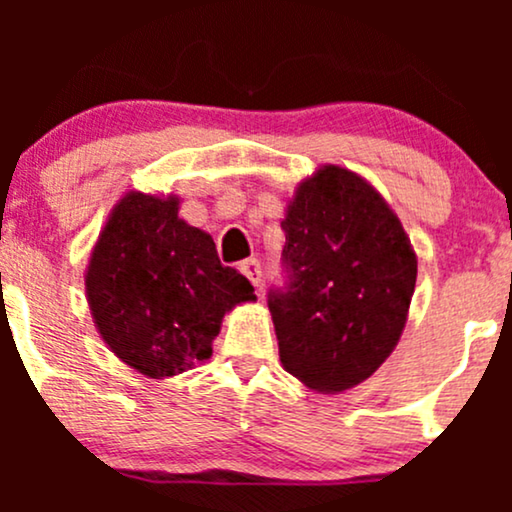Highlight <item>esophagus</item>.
<instances>
[{
  "instance_id": "obj_1",
  "label": "esophagus",
  "mask_w": 512,
  "mask_h": 512,
  "mask_svg": "<svg viewBox=\"0 0 512 512\" xmlns=\"http://www.w3.org/2000/svg\"><path fill=\"white\" fill-rule=\"evenodd\" d=\"M240 272L250 279L252 286H260L262 284V264L257 260H243L240 262Z\"/></svg>"
}]
</instances>
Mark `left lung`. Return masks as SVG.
<instances>
[{"label": "left lung", "instance_id": "8db88e82", "mask_svg": "<svg viewBox=\"0 0 512 512\" xmlns=\"http://www.w3.org/2000/svg\"><path fill=\"white\" fill-rule=\"evenodd\" d=\"M281 284L267 293L284 368L320 392L373 375L407 322L416 255L385 199L325 166L281 221Z\"/></svg>", "mask_w": 512, "mask_h": 512}]
</instances>
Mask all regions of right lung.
<instances>
[{"label": "right lung", "instance_id": "1", "mask_svg": "<svg viewBox=\"0 0 512 512\" xmlns=\"http://www.w3.org/2000/svg\"><path fill=\"white\" fill-rule=\"evenodd\" d=\"M105 344L149 378H170L211 356L226 310L255 301L223 267L207 233L178 219V199L132 192L117 204L86 272Z\"/></svg>", "mask_w": 512, "mask_h": 512}]
</instances>
